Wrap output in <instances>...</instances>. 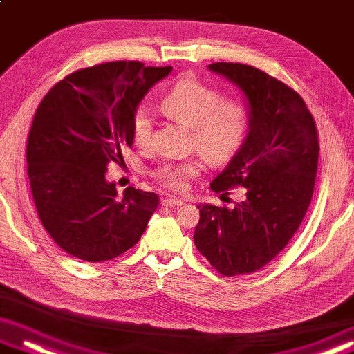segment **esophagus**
Wrapping results in <instances>:
<instances>
[{"mask_svg":"<svg viewBox=\"0 0 354 354\" xmlns=\"http://www.w3.org/2000/svg\"><path fill=\"white\" fill-rule=\"evenodd\" d=\"M183 200H179V198H165L162 202V205L163 207H168V208H179V207H183Z\"/></svg>","mask_w":354,"mask_h":354,"instance_id":"obj_1","label":"esophagus"}]
</instances>
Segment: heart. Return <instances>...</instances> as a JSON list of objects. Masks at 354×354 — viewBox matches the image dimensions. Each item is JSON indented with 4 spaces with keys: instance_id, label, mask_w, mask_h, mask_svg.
<instances>
[{
    "instance_id": "b5f03b06",
    "label": "heart",
    "mask_w": 354,
    "mask_h": 354,
    "mask_svg": "<svg viewBox=\"0 0 354 354\" xmlns=\"http://www.w3.org/2000/svg\"><path fill=\"white\" fill-rule=\"evenodd\" d=\"M163 113L191 127L192 146L208 163L227 160L243 143L248 130V109L239 100L221 98V95L195 79H181L162 98ZM133 141L140 149H147L152 141V119L146 109H138L131 122ZM202 157L184 160H165L154 170L163 187L184 192L189 179L203 168Z\"/></svg>"
}]
</instances>
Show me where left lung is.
<instances>
[{
  "instance_id": "1",
  "label": "left lung",
  "mask_w": 354,
  "mask_h": 354,
  "mask_svg": "<svg viewBox=\"0 0 354 354\" xmlns=\"http://www.w3.org/2000/svg\"><path fill=\"white\" fill-rule=\"evenodd\" d=\"M208 70L239 87L248 108V131L211 189L227 195L240 186L232 208L200 203L194 241L221 275L259 270L284 250L310 207L318 170V131L297 92L254 66L213 63Z\"/></svg>"
}]
</instances>
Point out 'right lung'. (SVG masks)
<instances>
[{
    "label": "right lung",
    "instance_id": "add662e5",
    "mask_svg": "<svg viewBox=\"0 0 354 354\" xmlns=\"http://www.w3.org/2000/svg\"><path fill=\"white\" fill-rule=\"evenodd\" d=\"M171 66L109 62L71 73L36 109L26 145L31 194L44 229L68 254L103 262L138 243L159 207L154 192L108 183L109 162H124L131 122L151 87Z\"/></svg>",
    "mask_w": 354,
    "mask_h": 354
}]
</instances>
